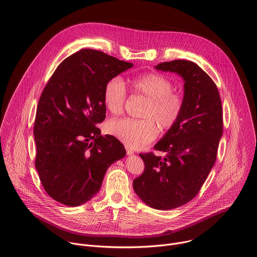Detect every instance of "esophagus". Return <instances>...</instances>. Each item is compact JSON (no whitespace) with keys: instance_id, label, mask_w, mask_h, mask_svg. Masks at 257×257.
<instances>
[{"instance_id":"34e87169","label":"esophagus","mask_w":257,"mask_h":257,"mask_svg":"<svg viewBox=\"0 0 257 257\" xmlns=\"http://www.w3.org/2000/svg\"><path fill=\"white\" fill-rule=\"evenodd\" d=\"M126 152H127V154H128V155H132V154H134V151H133L132 149L128 148V147H126Z\"/></svg>"}]
</instances>
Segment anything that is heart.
<instances>
[{"label":"heart","instance_id":"heart-1","mask_svg":"<svg viewBox=\"0 0 257 257\" xmlns=\"http://www.w3.org/2000/svg\"><path fill=\"white\" fill-rule=\"evenodd\" d=\"M131 91L145 98L141 120L130 118L112 120L107 124V131L128 148L139 149L153 141L158 133L156 125L163 132L173 129L180 121L185 99L174 91V83L167 76L149 72L131 78ZM127 99L125 83L120 76L109 79L104 88V104L114 115L123 111Z\"/></svg>","mask_w":257,"mask_h":257}]
</instances>
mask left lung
<instances>
[{"label": "left lung", "mask_w": 257, "mask_h": 257, "mask_svg": "<svg viewBox=\"0 0 257 257\" xmlns=\"http://www.w3.org/2000/svg\"><path fill=\"white\" fill-rule=\"evenodd\" d=\"M155 68L183 77L185 108L178 124L154 145L164 156L139 154L145 168L133 189L149 207L172 210L198 195L215 164L223 134L222 103L217 85L195 62L173 60Z\"/></svg>", "instance_id": "1"}]
</instances>
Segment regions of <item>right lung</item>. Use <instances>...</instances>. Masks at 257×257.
Returning a JSON list of instances; mask_svg holds the SVG:
<instances>
[{
  "mask_svg": "<svg viewBox=\"0 0 257 257\" xmlns=\"http://www.w3.org/2000/svg\"><path fill=\"white\" fill-rule=\"evenodd\" d=\"M132 63L82 49L64 59L39 99L34 123L35 166L45 192L76 207L101 189L109 166L126 155L112 135H101L106 118L104 88Z\"/></svg>",
  "mask_w": 257,
  "mask_h": 257,
  "instance_id": "1",
  "label": "right lung"
}]
</instances>
